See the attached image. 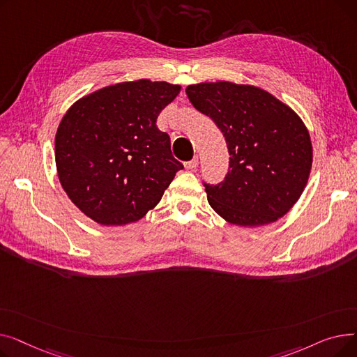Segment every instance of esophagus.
<instances>
[{"mask_svg": "<svg viewBox=\"0 0 357 357\" xmlns=\"http://www.w3.org/2000/svg\"><path fill=\"white\" fill-rule=\"evenodd\" d=\"M198 166V156H195L194 159H191L190 162L185 163V167L186 169H195Z\"/></svg>", "mask_w": 357, "mask_h": 357, "instance_id": "obj_1", "label": "esophagus"}]
</instances>
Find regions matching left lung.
<instances>
[{
	"mask_svg": "<svg viewBox=\"0 0 357 357\" xmlns=\"http://www.w3.org/2000/svg\"><path fill=\"white\" fill-rule=\"evenodd\" d=\"M226 139L229 172L205 183L213 210L231 224L257 227L284 217L301 197L312 165L303 120L269 92L233 82H202L185 89Z\"/></svg>",
	"mask_w": 357,
	"mask_h": 357,
	"instance_id": "1",
	"label": "left lung"
}]
</instances>
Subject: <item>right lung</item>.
Listing matches in <instances>:
<instances>
[{
    "instance_id": "obj_1",
    "label": "right lung",
    "mask_w": 357,
    "mask_h": 357,
    "mask_svg": "<svg viewBox=\"0 0 357 357\" xmlns=\"http://www.w3.org/2000/svg\"><path fill=\"white\" fill-rule=\"evenodd\" d=\"M179 85L140 79L75 102L54 139L56 167L70 201L102 226L135 222L159 204L183 165L156 126Z\"/></svg>"
}]
</instances>
